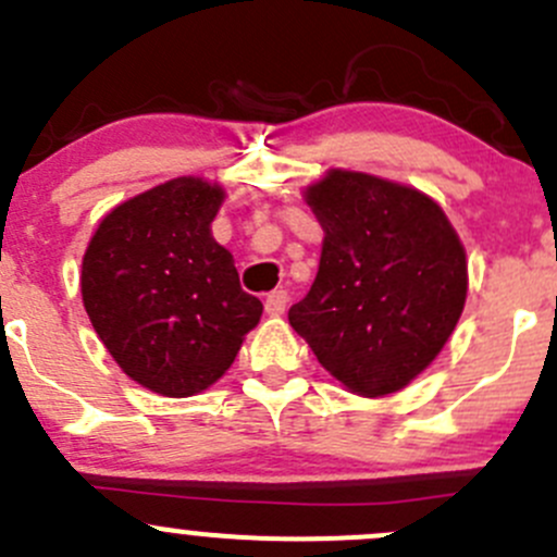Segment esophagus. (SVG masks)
Masks as SVG:
<instances>
[{
    "label": "esophagus",
    "mask_w": 557,
    "mask_h": 557,
    "mask_svg": "<svg viewBox=\"0 0 557 557\" xmlns=\"http://www.w3.org/2000/svg\"><path fill=\"white\" fill-rule=\"evenodd\" d=\"M286 302H289V295H286L284 289L271 292V295L265 297V311L271 313V317H281V313L286 311Z\"/></svg>",
    "instance_id": "34e87169"
}]
</instances>
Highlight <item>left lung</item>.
I'll use <instances>...</instances> for the list:
<instances>
[{"mask_svg":"<svg viewBox=\"0 0 557 557\" xmlns=\"http://www.w3.org/2000/svg\"><path fill=\"white\" fill-rule=\"evenodd\" d=\"M306 202L324 244L289 324L346 389L398 393L436 360L463 313V244L438 202L376 175L330 170Z\"/></svg>","mask_w":557,"mask_h":557,"instance_id":"obj_1","label":"left lung"}]
</instances>
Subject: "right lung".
Returning <instances> with one entry per match:
<instances>
[{
  "label": "right lung",
  "instance_id": "add662e5",
  "mask_svg": "<svg viewBox=\"0 0 557 557\" xmlns=\"http://www.w3.org/2000/svg\"><path fill=\"white\" fill-rule=\"evenodd\" d=\"M222 186L173 178L115 206L84 255L81 292L121 371L164 398L224 376L262 302L240 289L233 255L211 235Z\"/></svg>",
  "mask_w": 557,
  "mask_h": 557
}]
</instances>
